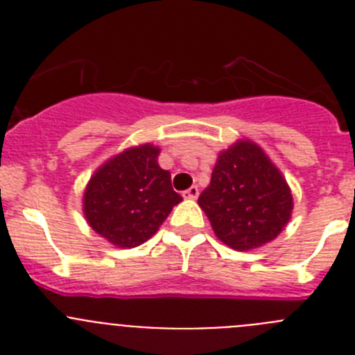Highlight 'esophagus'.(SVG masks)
Listing matches in <instances>:
<instances>
[{
  "label": "esophagus",
  "instance_id": "1",
  "mask_svg": "<svg viewBox=\"0 0 355 355\" xmlns=\"http://www.w3.org/2000/svg\"><path fill=\"white\" fill-rule=\"evenodd\" d=\"M197 196H199V188H197V187H190L188 190H184V192H183V197H184V199H188V200L197 199Z\"/></svg>",
  "mask_w": 355,
  "mask_h": 355
}]
</instances>
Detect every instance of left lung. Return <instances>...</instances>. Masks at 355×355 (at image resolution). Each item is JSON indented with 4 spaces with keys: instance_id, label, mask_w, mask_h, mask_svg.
Masks as SVG:
<instances>
[{
    "instance_id": "8db88e82",
    "label": "left lung",
    "mask_w": 355,
    "mask_h": 355,
    "mask_svg": "<svg viewBox=\"0 0 355 355\" xmlns=\"http://www.w3.org/2000/svg\"><path fill=\"white\" fill-rule=\"evenodd\" d=\"M197 202L215 236L238 252L275 240L293 211L290 184L265 150L249 139L218 153L209 184Z\"/></svg>"
}]
</instances>
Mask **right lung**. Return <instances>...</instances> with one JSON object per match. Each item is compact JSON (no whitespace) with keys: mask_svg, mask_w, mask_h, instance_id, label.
Here are the masks:
<instances>
[{"mask_svg":"<svg viewBox=\"0 0 355 355\" xmlns=\"http://www.w3.org/2000/svg\"><path fill=\"white\" fill-rule=\"evenodd\" d=\"M158 156L153 144L128 147L96 168L85 187V220L119 249L142 245L183 200Z\"/></svg>","mask_w":355,"mask_h":355,"instance_id":"add662e5","label":"right lung"}]
</instances>
